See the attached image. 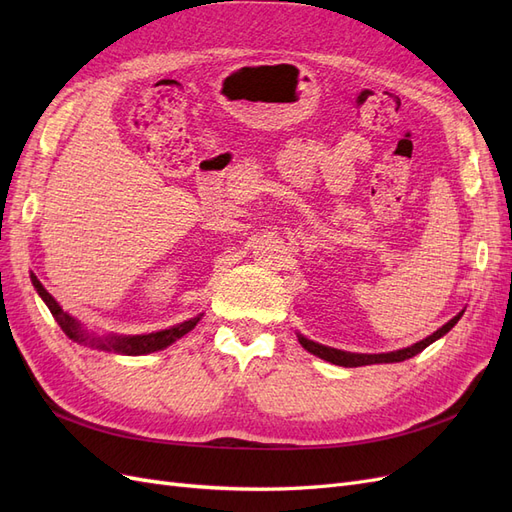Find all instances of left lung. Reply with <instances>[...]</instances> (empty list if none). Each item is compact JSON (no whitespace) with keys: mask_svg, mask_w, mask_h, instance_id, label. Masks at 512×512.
Instances as JSON below:
<instances>
[{"mask_svg":"<svg viewBox=\"0 0 512 512\" xmlns=\"http://www.w3.org/2000/svg\"><path fill=\"white\" fill-rule=\"evenodd\" d=\"M463 314V312H461ZM461 314H457L453 320H448L442 329H438L433 335L425 337L423 342H418L414 346H408L404 350H395V352H386V354H354V352H344V350H335V348H327L322 344H316L312 342V339H305L299 335V342L301 346L312 352L316 356H320V359L329 361L333 365H342V367H361V365H374V363H399V361H406V359H412V356H416L418 352H423L429 344L436 342V339H440L442 335H446L448 331H451L457 320L461 318Z\"/></svg>","mask_w":512,"mask_h":512,"instance_id":"obj_1","label":"left lung"}]
</instances>
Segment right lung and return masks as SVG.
Instances as JSON below:
<instances>
[{
    "label": "right lung",
    "mask_w": 512,
    "mask_h": 512,
    "mask_svg": "<svg viewBox=\"0 0 512 512\" xmlns=\"http://www.w3.org/2000/svg\"><path fill=\"white\" fill-rule=\"evenodd\" d=\"M32 282H34V288L38 290V294L42 297V301L49 305L53 318L57 320V324L61 327V331H64L70 339H76V342H85L83 337V331L79 327V322H76L72 316H68L64 309H61L57 305V301L51 297L49 292H46V288L38 282V277L32 275ZM198 318H192L188 322L183 324H177V327L173 329H166V331H158V333H149V335H132V337H123V335H111L106 339H91L96 346L100 348H106V350H115V352H121V354H149V352H156V350H162L166 346H170L175 342V339L183 337L188 331H192L196 327Z\"/></svg>",
    "instance_id": "obj_1"
}]
</instances>
